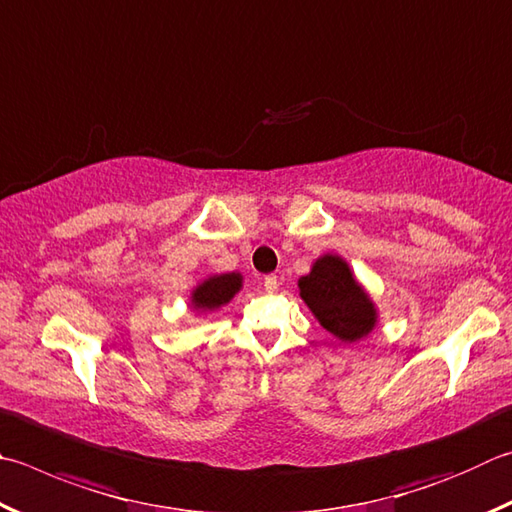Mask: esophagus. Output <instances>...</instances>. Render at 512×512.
Instances as JSON below:
<instances>
[{
	"label": "esophagus",
	"mask_w": 512,
	"mask_h": 512,
	"mask_svg": "<svg viewBox=\"0 0 512 512\" xmlns=\"http://www.w3.org/2000/svg\"><path fill=\"white\" fill-rule=\"evenodd\" d=\"M277 286H280V280H277V275H266L264 277V288H266L268 293L277 291Z\"/></svg>",
	"instance_id": "obj_1"
}]
</instances>
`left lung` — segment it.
<instances>
[{"instance_id":"1","label":"left lung","mask_w":512,"mask_h":512,"mask_svg":"<svg viewBox=\"0 0 512 512\" xmlns=\"http://www.w3.org/2000/svg\"><path fill=\"white\" fill-rule=\"evenodd\" d=\"M297 286L311 313L338 340L356 342L374 331L376 306L342 257L315 259L311 273L300 277Z\"/></svg>"}]
</instances>
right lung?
<instances>
[{
    "instance_id": "obj_1",
    "label": "right lung",
    "mask_w": 512,
    "mask_h": 512,
    "mask_svg": "<svg viewBox=\"0 0 512 512\" xmlns=\"http://www.w3.org/2000/svg\"><path fill=\"white\" fill-rule=\"evenodd\" d=\"M241 273H224V275H212L208 280H203L192 291V306L197 311H215L228 304L235 293L241 288Z\"/></svg>"
}]
</instances>
